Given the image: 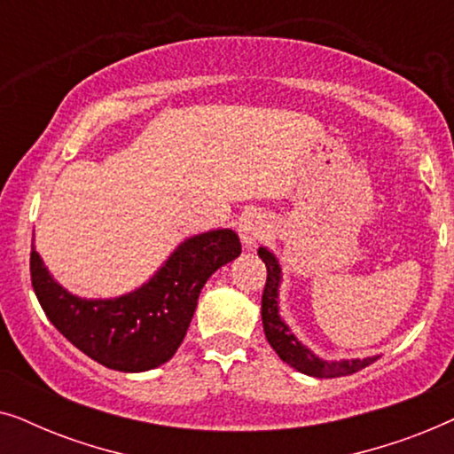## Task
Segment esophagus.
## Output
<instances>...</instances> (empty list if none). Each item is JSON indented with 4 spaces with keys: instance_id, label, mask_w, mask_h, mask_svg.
I'll use <instances>...</instances> for the list:
<instances>
[{
    "instance_id": "1",
    "label": "esophagus",
    "mask_w": 454,
    "mask_h": 454,
    "mask_svg": "<svg viewBox=\"0 0 454 454\" xmlns=\"http://www.w3.org/2000/svg\"><path fill=\"white\" fill-rule=\"evenodd\" d=\"M238 231L246 250H254L258 241L264 238L266 219L260 213H256V210H247V213L241 215Z\"/></svg>"
}]
</instances>
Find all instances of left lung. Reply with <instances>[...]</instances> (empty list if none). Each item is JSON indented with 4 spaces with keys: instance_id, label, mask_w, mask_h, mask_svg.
<instances>
[{
    "instance_id": "left-lung-1",
    "label": "left lung",
    "mask_w": 454,
    "mask_h": 454,
    "mask_svg": "<svg viewBox=\"0 0 454 454\" xmlns=\"http://www.w3.org/2000/svg\"><path fill=\"white\" fill-rule=\"evenodd\" d=\"M258 256L262 258L266 264V285L262 294V325L264 334L272 349L277 351V356L283 359L285 364H289L291 368H295L301 374L314 376V378H339L353 374V372L365 368L372 362H376L378 356L374 357H364V359H339V362H328L316 356L312 349H308L300 339L291 333L287 322L278 314V287L283 281V270L281 264L275 254L269 247H258Z\"/></svg>"
}]
</instances>
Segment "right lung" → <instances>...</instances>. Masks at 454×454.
Returning a JSON list of instances; mask_svg holds the SVG:
<instances>
[{
  "label": "right lung",
  "instance_id": "1",
  "mask_svg": "<svg viewBox=\"0 0 454 454\" xmlns=\"http://www.w3.org/2000/svg\"><path fill=\"white\" fill-rule=\"evenodd\" d=\"M239 254V238L231 229L192 235L138 289L86 300L61 287L33 247L30 278L43 312L74 347L105 368L146 372L176 356L202 287Z\"/></svg>",
  "mask_w": 454,
  "mask_h": 454
}]
</instances>
